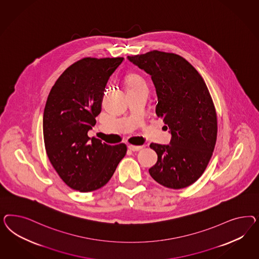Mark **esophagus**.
<instances>
[{
    "mask_svg": "<svg viewBox=\"0 0 259 259\" xmlns=\"http://www.w3.org/2000/svg\"><path fill=\"white\" fill-rule=\"evenodd\" d=\"M129 150L133 151V152H137V151H140L142 148V146H135V145H129L128 146Z\"/></svg>",
    "mask_w": 259,
    "mask_h": 259,
    "instance_id": "34e87169",
    "label": "esophagus"
}]
</instances>
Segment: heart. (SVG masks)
Listing matches in <instances>:
<instances>
[{"label": "heart", "mask_w": 259, "mask_h": 259, "mask_svg": "<svg viewBox=\"0 0 259 259\" xmlns=\"http://www.w3.org/2000/svg\"><path fill=\"white\" fill-rule=\"evenodd\" d=\"M141 85H145V84H144L143 79H142L139 75L130 74V75L127 76V78H126V87H127V90H129V89H135V88L141 87Z\"/></svg>", "instance_id": "heart-1"}]
</instances>
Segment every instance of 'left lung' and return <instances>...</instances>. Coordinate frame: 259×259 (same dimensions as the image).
Segmentation results:
<instances>
[{
  "label": "left lung",
  "instance_id": "8db88e82",
  "mask_svg": "<svg viewBox=\"0 0 259 259\" xmlns=\"http://www.w3.org/2000/svg\"><path fill=\"white\" fill-rule=\"evenodd\" d=\"M128 60L151 76L156 114L172 135L168 145L150 144L157 155L150 175L167 188L188 187L203 174L217 142V112L207 85L191 63L174 53L153 50Z\"/></svg>",
  "mask_w": 259,
  "mask_h": 259
}]
</instances>
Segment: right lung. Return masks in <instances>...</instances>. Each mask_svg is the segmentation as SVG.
<instances>
[{
    "label": "right lung",
    "mask_w": 259,
    "mask_h": 259,
    "mask_svg": "<svg viewBox=\"0 0 259 259\" xmlns=\"http://www.w3.org/2000/svg\"><path fill=\"white\" fill-rule=\"evenodd\" d=\"M123 58H83L66 68L48 95L44 140L56 172L70 188L92 192L104 186L126 155L124 143L108 145L88 137L102 111L110 76Z\"/></svg>",
    "instance_id": "obj_1"
}]
</instances>
